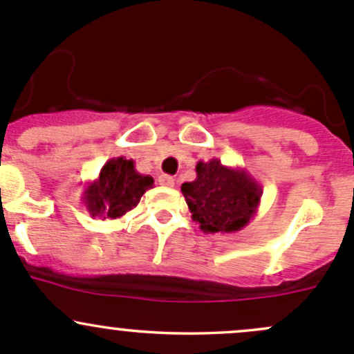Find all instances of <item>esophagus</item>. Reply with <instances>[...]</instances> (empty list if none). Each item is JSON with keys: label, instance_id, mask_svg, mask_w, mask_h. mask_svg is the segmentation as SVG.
Here are the masks:
<instances>
[{"label": "esophagus", "instance_id": "1", "mask_svg": "<svg viewBox=\"0 0 354 354\" xmlns=\"http://www.w3.org/2000/svg\"><path fill=\"white\" fill-rule=\"evenodd\" d=\"M159 185H162V187H174V178L173 176H167V174H162V176H159Z\"/></svg>", "mask_w": 354, "mask_h": 354}]
</instances>
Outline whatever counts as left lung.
<instances>
[{
	"instance_id": "8db88e82",
	"label": "left lung",
	"mask_w": 354,
	"mask_h": 354,
	"mask_svg": "<svg viewBox=\"0 0 354 354\" xmlns=\"http://www.w3.org/2000/svg\"><path fill=\"white\" fill-rule=\"evenodd\" d=\"M197 178L181 185L192 219L203 233H236L255 217L262 198V187L238 166H226L219 159L198 160Z\"/></svg>"
}]
</instances>
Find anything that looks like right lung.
<instances>
[{
    "label": "right lung",
    "instance_id": "1",
    "mask_svg": "<svg viewBox=\"0 0 354 354\" xmlns=\"http://www.w3.org/2000/svg\"><path fill=\"white\" fill-rule=\"evenodd\" d=\"M152 187V176L138 173L133 159L113 157L102 166L99 176L88 181L82 200L92 217L120 219L137 207L142 195Z\"/></svg>",
    "mask_w": 354,
    "mask_h": 354
}]
</instances>
